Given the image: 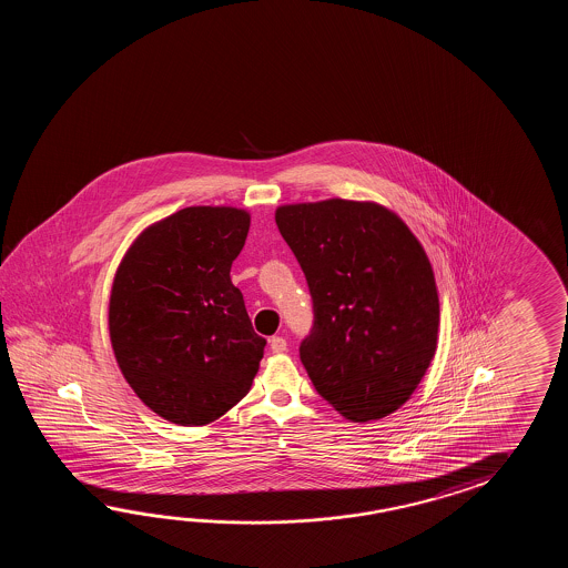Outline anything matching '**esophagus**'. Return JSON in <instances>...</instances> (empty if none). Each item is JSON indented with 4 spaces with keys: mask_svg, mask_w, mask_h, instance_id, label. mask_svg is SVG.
<instances>
[{
    "mask_svg": "<svg viewBox=\"0 0 568 568\" xmlns=\"http://www.w3.org/2000/svg\"><path fill=\"white\" fill-rule=\"evenodd\" d=\"M286 347H288V343H286V338H284V337L270 338V349L274 351V353H282V351H286Z\"/></svg>",
    "mask_w": 568,
    "mask_h": 568,
    "instance_id": "1",
    "label": "esophagus"
}]
</instances>
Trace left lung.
Here are the masks:
<instances>
[{
    "instance_id": "obj_1",
    "label": "left lung",
    "mask_w": 568,
    "mask_h": 568,
    "mask_svg": "<svg viewBox=\"0 0 568 568\" xmlns=\"http://www.w3.org/2000/svg\"><path fill=\"white\" fill-rule=\"evenodd\" d=\"M276 225L313 296L301 362L347 420L369 423L410 399L438 338L435 272L402 219L372 201L276 209Z\"/></svg>"
}]
</instances>
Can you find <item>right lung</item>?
<instances>
[{"label": "right lung", "instance_id": "right-lung-1", "mask_svg": "<svg viewBox=\"0 0 568 568\" xmlns=\"http://www.w3.org/2000/svg\"><path fill=\"white\" fill-rule=\"evenodd\" d=\"M250 213L186 206L145 227L109 296V338L125 382L169 423L205 426L250 392L266 338L245 311L231 264Z\"/></svg>", "mask_w": 568, "mask_h": 568}]
</instances>
